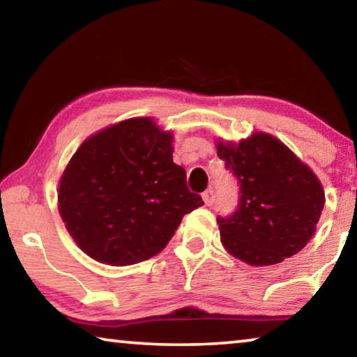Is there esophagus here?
Instances as JSON below:
<instances>
[{
	"mask_svg": "<svg viewBox=\"0 0 357 357\" xmlns=\"http://www.w3.org/2000/svg\"><path fill=\"white\" fill-rule=\"evenodd\" d=\"M202 197H203V202H205V205L211 206L213 203H214V190H213V189H206V190L202 194Z\"/></svg>",
	"mask_w": 357,
	"mask_h": 357,
	"instance_id": "esophagus-1",
	"label": "esophagus"
}]
</instances>
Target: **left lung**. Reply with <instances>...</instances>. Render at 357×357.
Returning a JSON list of instances; mask_svg holds the SVG:
<instances>
[{
	"instance_id": "1",
	"label": "left lung",
	"mask_w": 357,
	"mask_h": 357,
	"mask_svg": "<svg viewBox=\"0 0 357 357\" xmlns=\"http://www.w3.org/2000/svg\"><path fill=\"white\" fill-rule=\"evenodd\" d=\"M218 155L240 184L235 213L218 218L225 250L256 267L302 251L326 202L316 174L268 133L218 143Z\"/></svg>"
}]
</instances>
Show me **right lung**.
Returning <instances> with one entry per match:
<instances>
[{"label":"right lung","mask_w":357,"mask_h":357,"mask_svg":"<svg viewBox=\"0 0 357 357\" xmlns=\"http://www.w3.org/2000/svg\"><path fill=\"white\" fill-rule=\"evenodd\" d=\"M173 135L152 119L119 122L84 141L59 185V211L98 262L130 265L168 245L184 214L203 205L173 162Z\"/></svg>","instance_id":"add662e5"}]
</instances>
